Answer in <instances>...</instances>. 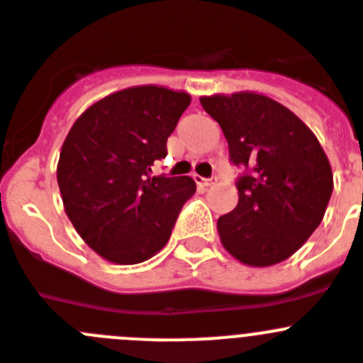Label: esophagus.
<instances>
[{
  "instance_id": "obj_1",
  "label": "esophagus",
  "mask_w": 363,
  "mask_h": 363,
  "mask_svg": "<svg viewBox=\"0 0 363 363\" xmlns=\"http://www.w3.org/2000/svg\"><path fill=\"white\" fill-rule=\"evenodd\" d=\"M196 184L201 185V187H211V185H214L216 182H218V178L216 176H212V178H199V176H194Z\"/></svg>"
}]
</instances>
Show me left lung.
I'll return each instance as SVG.
<instances>
[{"instance_id":"obj_1","label":"left lung","mask_w":363,"mask_h":363,"mask_svg":"<svg viewBox=\"0 0 363 363\" xmlns=\"http://www.w3.org/2000/svg\"><path fill=\"white\" fill-rule=\"evenodd\" d=\"M221 125L230 162L245 169L239 201L218 219L223 247L248 266L294 255L320 225L333 172L308 125L286 106L254 91L199 99Z\"/></svg>"}]
</instances>
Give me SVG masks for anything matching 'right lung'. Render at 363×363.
<instances>
[{"mask_svg": "<svg viewBox=\"0 0 363 363\" xmlns=\"http://www.w3.org/2000/svg\"><path fill=\"white\" fill-rule=\"evenodd\" d=\"M191 95L162 86L121 89L89 106L69 129L57 164L65 212L106 261L138 264L167 245L189 176H152Z\"/></svg>", "mask_w": 363, "mask_h": 363, "instance_id": "right-lung-1", "label": "right lung"}]
</instances>
